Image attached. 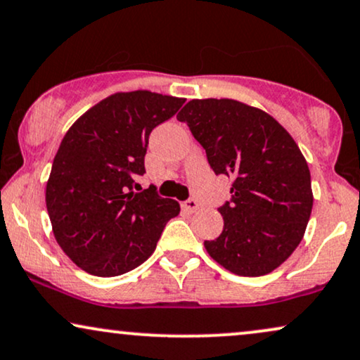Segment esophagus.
Instances as JSON below:
<instances>
[{"label": "esophagus", "instance_id": "obj_1", "mask_svg": "<svg viewBox=\"0 0 360 360\" xmlns=\"http://www.w3.org/2000/svg\"><path fill=\"white\" fill-rule=\"evenodd\" d=\"M183 209H186L188 212H195L199 209V204L195 199H188V201L183 202Z\"/></svg>", "mask_w": 360, "mask_h": 360}]
</instances>
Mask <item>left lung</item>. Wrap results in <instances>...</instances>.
Returning a JSON list of instances; mask_svg holds the SVG:
<instances>
[{
    "instance_id": "left-lung-1",
    "label": "left lung",
    "mask_w": 360,
    "mask_h": 360,
    "mask_svg": "<svg viewBox=\"0 0 360 360\" xmlns=\"http://www.w3.org/2000/svg\"><path fill=\"white\" fill-rule=\"evenodd\" d=\"M177 120L206 149L216 174L233 177L219 207L224 229L204 240L209 256L233 274L266 276L288 261L312 212L311 172L285 127L236 99H191Z\"/></svg>"
}]
</instances>
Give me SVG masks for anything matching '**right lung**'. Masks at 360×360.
<instances>
[{
    "instance_id": "obj_1",
    "label": "right lung",
    "mask_w": 360,
    "mask_h": 360,
    "mask_svg": "<svg viewBox=\"0 0 360 360\" xmlns=\"http://www.w3.org/2000/svg\"><path fill=\"white\" fill-rule=\"evenodd\" d=\"M186 99L138 89L115 93L72 122L46 183V209L59 248L98 277L133 271L156 249L179 202L154 186L134 193L144 174L151 131Z\"/></svg>"
}]
</instances>
